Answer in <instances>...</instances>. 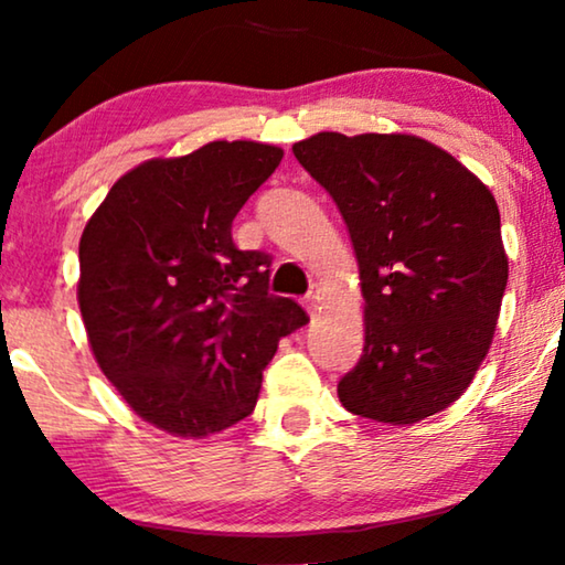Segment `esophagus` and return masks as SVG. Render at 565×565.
I'll use <instances>...</instances> for the list:
<instances>
[{"label": "esophagus", "mask_w": 565, "mask_h": 565, "mask_svg": "<svg viewBox=\"0 0 565 565\" xmlns=\"http://www.w3.org/2000/svg\"><path fill=\"white\" fill-rule=\"evenodd\" d=\"M319 303H321V290H319V288H311V290H308V296L303 298L306 311L313 316L316 311H319Z\"/></svg>", "instance_id": "1"}]
</instances>
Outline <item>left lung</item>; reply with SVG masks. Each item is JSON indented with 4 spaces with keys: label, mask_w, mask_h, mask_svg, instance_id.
Returning a JSON list of instances; mask_svg holds the SVG:
<instances>
[{
    "label": "left lung",
    "mask_w": 565,
    "mask_h": 565,
    "mask_svg": "<svg viewBox=\"0 0 565 565\" xmlns=\"http://www.w3.org/2000/svg\"><path fill=\"white\" fill-rule=\"evenodd\" d=\"M292 153L337 203L360 265L365 347L339 401L385 424L443 412L497 331L509 273L497 200L416 136L319 134Z\"/></svg>",
    "instance_id": "1"
}]
</instances>
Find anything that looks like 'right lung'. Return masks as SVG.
Instances as JSON below:
<instances>
[{
	"label": "right lung",
	"instance_id": "1",
	"mask_svg": "<svg viewBox=\"0 0 565 565\" xmlns=\"http://www.w3.org/2000/svg\"><path fill=\"white\" fill-rule=\"evenodd\" d=\"M282 149L213 141L130 169L79 242V308L97 365L146 422L207 437L257 406L277 339L303 327L269 292L267 252L231 223L280 167Z\"/></svg>",
	"mask_w": 565,
	"mask_h": 565
}]
</instances>
